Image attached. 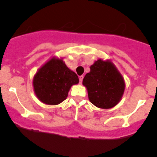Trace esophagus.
Masks as SVG:
<instances>
[{
    "instance_id": "34e87169",
    "label": "esophagus",
    "mask_w": 157,
    "mask_h": 157,
    "mask_svg": "<svg viewBox=\"0 0 157 157\" xmlns=\"http://www.w3.org/2000/svg\"><path fill=\"white\" fill-rule=\"evenodd\" d=\"M83 76H80L79 77V80H80V83H82V81H83Z\"/></svg>"
}]
</instances>
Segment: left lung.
<instances>
[{
	"label": "left lung",
	"mask_w": 157,
	"mask_h": 157,
	"mask_svg": "<svg viewBox=\"0 0 157 157\" xmlns=\"http://www.w3.org/2000/svg\"><path fill=\"white\" fill-rule=\"evenodd\" d=\"M83 84L90 102L100 109H111L121 100L124 91V79L110 61L99 59L90 66Z\"/></svg>",
	"instance_id": "8db88e82"
}]
</instances>
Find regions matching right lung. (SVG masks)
<instances>
[{
  "label": "right lung",
  "mask_w": 157,
  "mask_h": 157,
  "mask_svg": "<svg viewBox=\"0 0 157 157\" xmlns=\"http://www.w3.org/2000/svg\"><path fill=\"white\" fill-rule=\"evenodd\" d=\"M79 79L62 59L52 58L38 71L33 78L34 91L39 100L47 105H58L65 100L71 86Z\"/></svg>",
  "instance_id": "1"
}]
</instances>
